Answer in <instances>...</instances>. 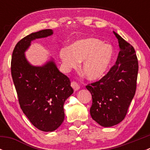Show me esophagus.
Listing matches in <instances>:
<instances>
[{
  "mask_svg": "<svg viewBox=\"0 0 150 150\" xmlns=\"http://www.w3.org/2000/svg\"><path fill=\"white\" fill-rule=\"evenodd\" d=\"M71 86H72V88L74 89V91H78V89L80 88L79 84L77 82H75V81H72V82H71Z\"/></svg>",
  "mask_w": 150,
  "mask_h": 150,
  "instance_id": "esophagus-1",
  "label": "esophagus"
}]
</instances>
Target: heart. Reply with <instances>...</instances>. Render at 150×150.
Wrapping results in <instances>:
<instances>
[{
	"label": "heart",
	"mask_w": 150,
	"mask_h": 150,
	"mask_svg": "<svg viewBox=\"0 0 150 150\" xmlns=\"http://www.w3.org/2000/svg\"><path fill=\"white\" fill-rule=\"evenodd\" d=\"M113 54L111 45L96 38H88L74 43L70 48H62L59 56L66 69L77 67L83 61L81 69L85 76L89 80H98L108 70Z\"/></svg>",
	"instance_id": "1"
}]
</instances>
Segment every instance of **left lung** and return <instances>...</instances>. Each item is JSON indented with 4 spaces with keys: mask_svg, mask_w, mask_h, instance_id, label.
<instances>
[{
    "mask_svg": "<svg viewBox=\"0 0 150 150\" xmlns=\"http://www.w3.org/2000/svg\"><path fill=\"white\" fill-rule=\"evenodd\" d=\"M114 34L120 48L115 64L99 81L86 86L92 96L91 117L104 127L117 125L125 118L137 90L139 63L135 49Z\"/></svg>",
    "mask_w": 150,
    "mask_h": 150,
    "instance_id": "obj_1",
    "label": "left lung"
}]
</instances>
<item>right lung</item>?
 I'll return each instance as SVG.
<instances>
[{
	"label": "right lung",
	"mask_w": 150,
	"mask_h": 150,
	"mask_svg": "<svg viewBox=\"0 0 150 150\" xmlns=\"http://www.w3.org/2000/svg\"><path fill=\"white\" fill-rule=\"evenodd\" d=\"M53 34L51 30L33 33L14 47L11 71L19 105L30 122L40 131H53L64 121V104L73 93L69 78L60 72L53 61L43 67L30 65L25 51L30 42Z\"/></svg>",
	"instance_id": "1"
}]
</instances>
